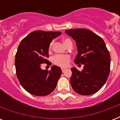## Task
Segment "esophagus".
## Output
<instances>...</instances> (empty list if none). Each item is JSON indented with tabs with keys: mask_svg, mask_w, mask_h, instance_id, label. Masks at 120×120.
I'll return each mask as SVG.
<instances>
[{
	"mask_svg": "<svg viewBox=\"0 0 120 120\" xmlns=\"http://www.w3.org/2000/svg\"><path fill=\"white\" fill-rule=\"evenodd\" d=\"M67 70V69H65V68H62V71L64 73V72H65V71Z\"/></svg>",
	"mask_w": 120,
	"mask_h": 120,
	"instance_id": "1",
	"label": "esophagus"
}]
</instances>
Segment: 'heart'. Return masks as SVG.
Returning <instances> with one entry per match:
<instances>
[{"label":"heart","mask_w":120,"mask_h":120,"mask_svg":"<svg viewBox=\"0 0 120 120\" xmlns=\"http://www.w3.org/2000/svg\"><path fill=\"white\" fill-rule=\"evenodd\" d=\"M63 41L67 47H68L70 44H72L71 40L68 38H64ZM52 45L53 41H52L49 45V50L52 49ZM52 61L53 64L55 65L60 67L65 68L68 65V64L70 62V56L68 55H56L53 56Z\"/></svg>","instance_id":"heart-1"}]
</instances>
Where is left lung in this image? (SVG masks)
<instances>
[{
  "label": "left lung",
  "mask_w": 120,
  "mask_h": 120,
  "mask_svg": "<svg viewBox=\"0 0 120 120\" xmlns=\"http://www.w3.org/2000/svg\"><path fill=\"white\" fill-rule=\"evenodd\" d=\"M65 32L76 41L78 53L74 62L84 65L82 71L75 67L71 69L72 88L80 95L94 94L104 85L110 73V55L104 40L88 29H70Z\"/></svg>",
  "instance_id": "obj_1"
}]
</instances>
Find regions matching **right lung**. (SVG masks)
<instances>
[{"mask_svg":"<svg viewBox=\"0 0 120 120\" xmlns=\"http://www.w3.org/2000/svg\"><path fill=\"white\" fill-rule=\"evenodd\" d=\"M62 32L34 31L23 38L15 55L16 75L24 89L35 96H46L52 92L62 74L60 67L53 65L51 70L41 69V64L50 65L49 47L53 38Z\"/></svg>","mask_w":120,"mask_h":120,"instance_id":"add662e5","label":"right lung"}]
</instances>
